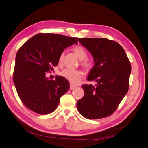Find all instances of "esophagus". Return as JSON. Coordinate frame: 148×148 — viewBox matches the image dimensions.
Instances as JSON below:
<instances>
[{"mask_svg": "<svg viewBox=\"0 0 148 148\" xmlns=\"http://www.w3.org/2000/svg\"><path fill=\"white\" fill-rule=\"evenodd\" d=\"M75 88H76V86H74V85H73V84H70V90H73V89H74Z\"/></svg>", "mask_w": 148, "mask_h": 148, "instance_id": "34e87169", "label": "esophagus"}]
</instances>
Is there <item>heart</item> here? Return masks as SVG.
I'll use <instances>...</instances> for the list:
<instances>
[{"label": "heart", "instance_id": "1", "mask_svg": "<svg viewBox=\"0 0 148 148\" xmlns=\"http://www.w3.org/2000/svg\"><path fill=\"white\" fill-rule=\"evenodd\" d=\"M73 51L75 52L76 56L79 60H81L80 64L83 67V69L86 70H91L94 66L95 63L91 59H89L86 58L87 56V53L85 49L82 46H77L73 48ZM64 57V52H62L59 58V62L61 63L63 60ZM61 77L65 78L66 80L72 84H77L81 81L83 78V73L82 71L79 70H71L69 69H65L62 70L60 73Z\"/></svg>", "mask_w": 148, "mask_h": 148}]
</instances>
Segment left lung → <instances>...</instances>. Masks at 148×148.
Segmentation results:
<instances>
[{"label": "left lung", "mask_w": 148, "mask_h": 148, "mask_svg": "<svg viewBox=\"0 0 148 148\" xmlns=\"http://www.w3.org/2000/svg\"><path fill=\"white\" fill-rule=\"evenodd\" d=\"M90 52L95 66L83 84L84 94L77 106L79 114L88 119L108 117L117 109L129 89L132 67L124 49L117 42L106 38H78Z\"/></svg>", "instance_id": "8db88e82"}]
</instances>
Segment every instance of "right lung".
Returning a JSON list of instances; mask_svg holds the SVG:
<instances>
[{
	"label": "right lung",
	"mask_w": 148,
	"mask_h": 148,
	"mask_svg": "<svg viewBox=\"0 0 148 148\" xmlns=\"http://www.w3.org/2000/svg\"><path fill=\"white\" fill-rule=\"evenodd\" d=\"M77 38L53 33H39L24 43L18 51L13 79L23 104L34 112L47 114L54 111L60 98L70 88V83L61 76L50 80L46 77L59 63L64 49Z\"/></svg>",
	"instance_id": "obj_1"
}]
</instances>
